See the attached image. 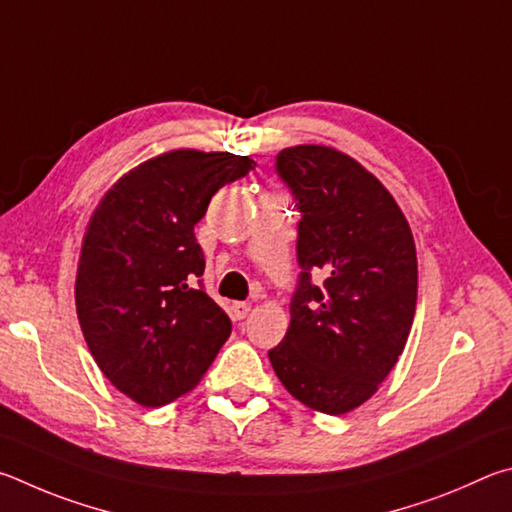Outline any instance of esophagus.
<instances>
[{
    "mask_svg": "<svg viewBox=\"0 0 512 512\" xmlns=\"http://www.w3.org/2000/svg\"><path fill=\"white\" fill-rule=\"evenodd\" d=\"M249 310H251V303H245V301H236V303H231V317L236 319V321L245 319V317L249 315Z\"/></svg>",
    "mask_w": 512,
    "mask_h": 512,
    "instance_id": "obj_1",
    "label": "esophagus"
}]
</instances>
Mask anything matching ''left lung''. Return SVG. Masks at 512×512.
Returning <instances> with one entry per match:
<instances>
[{
	"mask_svg": "<svg viewBox=\"0 0 512 512\" xmlns=\"http://www.w3.org/2000/svg\"><path fill=\"white\" fill-rule=\"evenodd\" d=\"M276 170L299 200L303 272L288 333L267 355L294 398L342 416L405 351L418 299L414 236L380 179L342 150L301 143L279 152ZM310 271L325 283L312 286Z\"/></svg>",
	"mask_w": 512,
	"mask_h": 512,
	"instance_id": "left-lung-1",
	"label": "left lung"
}]
</instances>
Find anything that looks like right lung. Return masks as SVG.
<instances>
[{
  "label": "right lung",
  "mask_w": 512,
  "mask_h": 512,
  "mask_svg": "<svg viewBox=\"0 0 512 512\" xmlns=\"http://www.w3.org/2000/svg\"><path fill=\"white\" fill-rule=\"evenodd\" d=\"M256 161L177 148L134 166L89 215L76 270V315L98 369L141 407L186 396L231 335L197 288L204 254L195 224L213 193Z\"/></svg>",
  "instance_id": "1"
}]
</instances>
